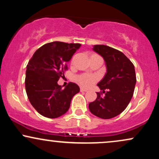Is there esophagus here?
<instances>
[{
	"instance_id": "obj_1",
	"label": "esophagus",
	"mask_w": 159,
	"mask_h": 159,
	"mask_svg": "<svg viewBox=\"0 0 159 159\" xmlns=\"http://www.w3.org/2000/svg\"><path fill=\"white\" fill-rule=\"evenodd\" d=\"M80 91H81V92H87V89L82 88V87H81V89H80Z\"/></svg>"
}]
</instances>
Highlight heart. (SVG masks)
Returning a JSON list of instances; mask_svg holds the SVG:
<instances>
[{
  "instance_id": "heart-1",
  "label": "heart",
  "mask_w": 159,
  "mask_h": 159,
  "mask_svg": "<svg viewBox=\"0 0 159 159\" xmlns=\"http://www.w3.org/2000/svg\"><path fill=\"white\" fill-rule=\"evenodd\" d=\"M98 81V77L95 75L91 74H81L76 76L75 81L81 87L88 88L93 85Z\"/></svg>"
}]
</instances>
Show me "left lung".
Wrapping results in <instances>:
<instances>
[{"instance_id":"left-lung-1","label":"left lung","mask_w":159,"mask_h":159,"mask_svg":"<svg viewBox=\"0 0 159 159\" xmlns=\"http://www.w3.org/2000/svg\"><path fill=\"white\" fill-rule=\"evenodd\" d=\"M93 49L105 60L107 73L98 84L102 91L89 104V109L98 117L111 119L121 114L132 99L136 84L134 66L119 50L104 45H95Z\"/></svg>"}]
</instances>
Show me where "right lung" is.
Masks as SVG:
<instances>
[{"mask_svg": "<svg viewBox=\"0 0 159 159\" xmlns=\"http://www.w3.org/2000/svg\"><path fill=\"white\" fill-rule=\"evenodd\" d=\"M80 46L79 43H47L37 49L28 62L25 76L27 97L36 111L45 117L57 118L66 113L72 97L79 93L76 84L69 82L63 89L57 81L64 77L67 62Z\"/></svg>", "mask_w": 159, "mask_h": 159, "instance_id": "add662e5", "label": "right lung"}]
</instances>
